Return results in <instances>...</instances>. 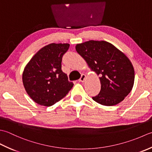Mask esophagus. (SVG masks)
<instances>
[{"label":"esophagus","instance_id":"obj_1","mask_svg":"<svg viewBox=\"0 0 152 152\" xmlns=\"http://www.w3.org/2000/svg\"><path fill=\"white\" fill-rule=\"evenodd\" d=\"M86 75H85V74H82L81 77H80V78L79 79V81L80 82H84L85 79H86Z\"/></svg>","mask_w":152,"mask_h":152}]
</instances>
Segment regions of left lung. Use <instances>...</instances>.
I'll return each instance as SVG.
<instances>
[{
  "label": "left lung",
  "instance_id": "left-lung-1",
  "mask_svg": "<svg viewBox=\"0 0 152 152\" xmlns=\"http://www.w3.org/2000/svg\"><path fill=\"white\" fill-rule=\"evenodd\" d=\"M76 51L96 73L101 84L100 93L92 99L103 106L122 102L134 85V69L126 56L104 41H88L75 46Z\"/></svg>",
  "mask_w": 152,
  "mask_h": 152
}]
</instances>
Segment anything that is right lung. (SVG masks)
<instances>
[{
    "mask_svg": "<svg viewBox=\"0 0 152 152\" xmlns=\"http://www.w3.org/2000/svg\"><path fill=\"white\" fill-rule=\"evenodd\" d=\"M68 43H51L37 52L24 68L22 80L27 94L41 106H51L61 100L73 84L61 70Z\"/></svg>",
    "mask_w": 152,
    "mask_h": 152,
    "instance_id": "add662e5",
    "label": "right lung"
}]
</instances>
